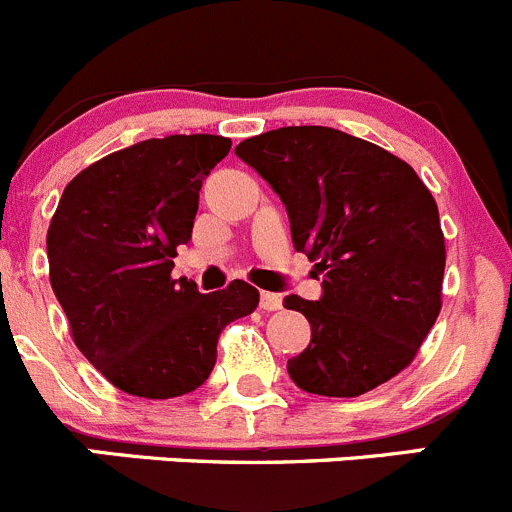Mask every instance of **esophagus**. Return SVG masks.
<instances>
[{
    "instance_id": "1",
    "label": "esophagus",
    "mask_w": 512,
    "mask_h": 512,
    "mask_svg": "<svg viewBox=\"0 0 512 512\" xmlns=\"http://www.w3.org/2000/svg\"><path fill=\"white\" fill-rule=\"evenodd\" d=\"M281 296L271 294V291H261V309L264 311H279L281 309Z\"/></svg>"
}]
</instances>
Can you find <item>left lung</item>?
I'll return each instance as SVG.
<instances>
[{"label":"left lung","instance_id":"8db88e82","mask_svg":"<svg viewBox=\"0 0 512 512\" xmlns=\"http://www.w3.org/2000/svg\"><path fill=\"white\" fill-rule=\"evenodd\" d=\"M279 193L296 251L324 276L321 299L291 294L311 342L286 369L321 397H359L410 367L442 309L445 236L420 175L379 145L321 125L238 143Z\"/></svg>","mask_w":512,"mask_h":512}]
</instances>
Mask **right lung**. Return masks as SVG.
<instances>
[{"label": "right lung", "mask_w": 512, "mask_h": 512, "mask_svg": "<svg viewBox=\"0 0 512 512\" xmlns=\"http://www.w3.org/2000/svg\"><path fill=\"white\" fill-rule=\"evenodd\" d=\"M228 150L231 140L203 133L135 143L77 173L50 221V284L72 339L135 397L201 387L226 324L259 306L241 279L201 294L170 276L175 248L191 241L203 178Z\"/></svg>", "instance_id": "1"}]
</instances>
